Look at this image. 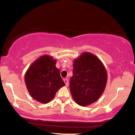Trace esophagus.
<instances>
[{
    "label": "esophagus",
    "instance_id": "obj_1",
    "mask_svg": "<svg viewBox=\"0 0 135 135\" xmlns=\"http://www.w3.org/2000/svg\"><path fill=\"white\" fill-rule=\"evenodd\" d=\"M64 81L65 83V86H68V85H69V83H68L67 79H64Z\"/></svg>",
    "mask_w": 135,
    "mask_h": 135
}]
</instances>
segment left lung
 Wrapping results in <instances>:
<instances>
[{"label":"left lung","mask_w":135,"mask_h":135,"mask_svg":"<svg viewBox=\"0 0 135 135\" xmlns=\"http://www.w3.org/2000/svg\"><path fill=\"white\" fill-rule=\"evenodd\" d=\"M73 75L70 89L73 100L81 106L97 101L105 90L107 81L106 69L96 55L83 52L73 60Z\"/></svg>","instance_id":"left-lung-1"}]
</instances>
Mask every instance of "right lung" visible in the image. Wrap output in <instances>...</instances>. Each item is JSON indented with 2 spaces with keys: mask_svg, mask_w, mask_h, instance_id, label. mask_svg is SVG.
Returning a JSON list of instances; mask_svg holds the SVG:
<instances>
[{
  "mask_svg": "<svg viewBox=\"0 0 135 135\" xmlns=\"http://www.w3.org/2000/svg\"><path fill=\"white\" fill-rule=\"evenodd\" d=\"M56 63L51 55H42L30 65L25 73V82L29 93L42 104L51 101L57 91L65 85L60 70L55 66Z\"/></svg>",
  "mask_w": 135,
  "mask_h": 135,
  "instance_id": "add662e5",
  "label": "right lung"
}]
</instances>
